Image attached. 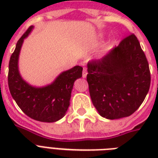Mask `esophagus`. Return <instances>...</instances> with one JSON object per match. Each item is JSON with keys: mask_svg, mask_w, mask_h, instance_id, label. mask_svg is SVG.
<instances>
[{"mask_svg": "<svg viewBox=\"0 0 158 158\" xmlns=\"http://www.w3.org/2000/svg\"><path fill=\"white\" fill-rule=\"evenodd\" d=\"M87 76V69L86 68H84L83 69V78H86Z\"/></svg>", "mask_w": 158, "mask_h": 158, "instance_id": "esophagus-1", "label": "esophagus"}]
</instances>
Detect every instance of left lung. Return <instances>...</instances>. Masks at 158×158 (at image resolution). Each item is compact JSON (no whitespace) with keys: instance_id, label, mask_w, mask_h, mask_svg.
<instances>
[{"instance_id":"1","label":"left lung","mask_w":158,"mask_h":158,"mask_svg":"<svg viewBox=\"0 0 158 158\" xmlns=\"http://www.w3.org/2000/svg\"><path fill=\"white\" fill-rule=\"evenodd\" d=\"M88 73L92 102L99 115L109 120L132 115L149 90V66L135 34L102 59L89 62Z\"/></svg>"}]
</instances>
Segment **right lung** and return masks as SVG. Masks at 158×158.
I'll return each instance as SVG.
<instances>
[{
    "mask_svg": "<svg viewBox=\"0 0 158 158\" xmlns=\"http://www.w3.org/2000/svg\"><path fill=\"white\" fill-rule=\"evenodd\" d=\"M30 26L17 42L9 63V89L21 110L33 120L41 122H56L65 115L69 106L74 81L82 77L79 65L61 72L52 83L43 87L31 85L21 76L19 58L23 41L33 31Z\"/></svg>",
    "mask_w": 158,
    "mask_h": 158,
    "instance_id": "obj_1",
    "label": "right lung"
}]
</instances>
